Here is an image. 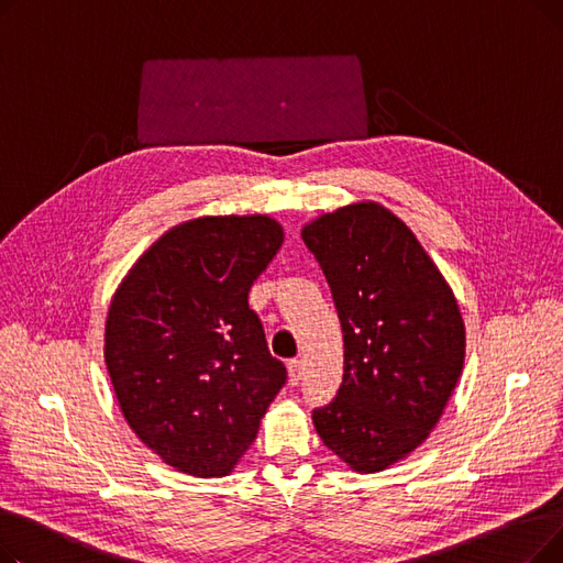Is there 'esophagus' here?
<instances>
[{
  "mask_svg": "<svg viewBox=\"0 0 563 563\" xmlns=\"http://www.w3.org/2000/svg\"><path fill=\"white\" fill-rule=\"evenodd\" d=\"M287 372H289V383H291V386H299L301 378H303V363L297 361V358L289 361L287 363Z\"/></svg>",
  "mask_w": 563,
  "mask_h": 563,
  "instance_id": "esophagus-1",
  "label": "esophagus"
}]
</instances>
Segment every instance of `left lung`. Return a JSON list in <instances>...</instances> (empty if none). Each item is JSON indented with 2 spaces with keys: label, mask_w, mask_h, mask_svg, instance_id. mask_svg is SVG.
<instances>
[{
  "label": "left lung",
  "mask_w": 563,
  "mask_h": 563,
  "mask_svg": "<svg viewBox=\"0 0 563 563\" xmlns=\"http://www.w3.org/2000/svg\"><path fill=\"white\" fill-rule=\"evenodd\" d=\"M301 236L344 333L342 386L312 410L314 429L351 470L380 472L422 445L456 388V297L412 230L374 200L321 214Z\"/></svg>",
  "instance_id": "8db88e82"
}]
</instances>
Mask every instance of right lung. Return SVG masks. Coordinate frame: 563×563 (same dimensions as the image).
Instances as JSON below:
<instances>
[{"instance_id":"add662e5","label":"right lung","mask_w":563,"mask_h":563,"mask_svg":"<svg viewBox=\"0 0 563 563\" xmlns=\"http://www.w3.org/2000/svg\"><path fill=\"white\" fill-rule=\"evenodd\" d=\"M276 219L200 217L164 232L118 285L104 363L145 448L200 479L225 477L285 386L249 308L283 244Z\"/></svg>"}]
</instances>
